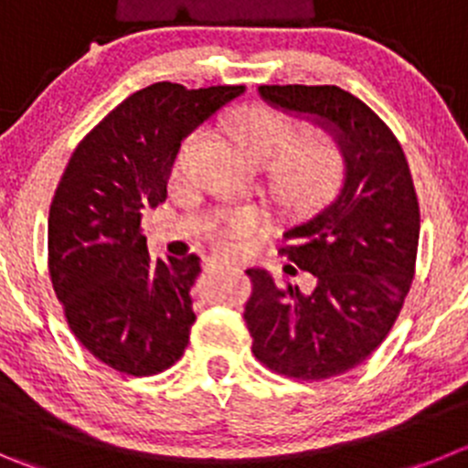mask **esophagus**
Returning a JSON list of instances; mask_svg holds the SVG:
<instances>
[{
    "label": "esophagus",
    "mask_w": 468,
    "mask_h": 468,
    "mask_svg": "<svg viewBox=\"0 0 468 468\" xmlns=\"http://www.w3.org/2000/svg\"><path fill=\"white\" fill-rule=\"evenodd\" d=\"M209 265H214V268H226V265H233V263H230V261H217V259H214V261H209Z\"/></svg>",
    "instance_id": "esophagus-1"
}]
</instances>
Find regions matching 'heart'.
<instances>
[{
    "label": "heart",
    "mask_w": 468,
    "mask_h": 468,
    "mask_svg": "<svg viewBox=\"0 0 468 468\" xmlns=\"http://www.w3.org/2000/svg\"><path fill=\"white\" fill-rule=\"evenodd\" d=\"M200 131H191L177 152V168L185 165ZM238 138L249 154L261 161L277 160V177L283 196L309 200L337 185L344 170V150L337 135L327 129H312L298 135L286 112L270 106L249 108L238 120ZM263 209L254 205H230L209 214L207 235L217 247L233 249L263 226Z\"/></svg>",
    "instance_id": "heart-1"
}]
</instances>
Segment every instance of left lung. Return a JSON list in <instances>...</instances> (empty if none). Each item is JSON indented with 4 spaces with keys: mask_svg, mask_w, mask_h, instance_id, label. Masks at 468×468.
Instances as JSON below:
<instances>
[{
    "mask_svg": "<svg viewBox=\"0 0 468 468\" xmlns=\"http://www.w3.org/2000/svg\"><path fill=\"white\" fill-rule=\"evenodd\" d=\"M283 111L335 131L344 180L333 196L283 233L291 277L307 288L247 270L251 295L244 321L256 360L300 381L348 372L372 356L395 325L416 274L420 207L399 141L390 126L337 85H261Z\"/></svg>",
    "mask_w": 468,
    "mask_h": 468,
    "instance_id": "obj_1",
    "label": "left lung"
}]
</instances>
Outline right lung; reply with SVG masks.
<instances>
[{"instance_id": "right-lung-1", "label": "right lung", "mask_w": 468, "mask_h": 468, "mask_svg": "<svg viewBox=\"0 0 468 468\" xmlns=\"http://www.w3.org/2000/svg\"><path fill=\"white\" fill-rule=\"evenodd\" d=\"M242 91L154 82L112 108L64 168L48 217V272L73 337L115 372L159 374L189 344L200 259H152L143 209L168 196L180 143Z\"/></svg>"}]
</instances>
